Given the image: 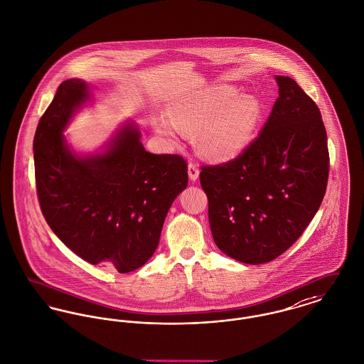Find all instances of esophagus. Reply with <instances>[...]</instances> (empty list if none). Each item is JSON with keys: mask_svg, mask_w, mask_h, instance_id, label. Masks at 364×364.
<instances>
[{"mask_svg": "<svg viewBox=\"0 0 364 364\" xmlns=\"http://www.w3.org/2000/svg\"><path fill=\"white\" fill-rule=\"evenodd\" d=\"M188 172H189V178H191V181H196V179L198 178V173H200L197 164L193 163V161H189V164H188Z\"/></svg>", "mask_w": 364, "mask_h": 364, "instance_id": "1", "label": "esophagus"}]
</instances>
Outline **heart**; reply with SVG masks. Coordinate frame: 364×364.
<instances>
[{"label": "heart", "mask_w": 364, "mask_h": 364, "mask_svg": "<svg viewBox=\"0 0 364 364\" xmlns=\"http://www.w3.org/2000/svg\"><path fill=\"white\" fill-rule=\"evenodd\" d=\"M233 87L215 85L175 102L171 122L159 120L156 129L171 142L181 132L194 134L198 151L214 161L237 157L251 141L259 120L257 99L238 97Z\"/></svg>", "instance_id": "1"}]
</instances>
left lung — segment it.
Listing matches in <instances>:
<instances>
[{
    "label": "left lung",
    "instance_id": "obj_1",
    "mask_svg": "<svg viewBox=\"0 0 364 364\" xmlns=\"http://www.w3.org/2000/svg\"><path fill=\"white\" fill-rule=\"evenodd\" d=\"M279 97L262 132L236 159L201 166L219 250L244 264L270 262L299 239L326 193L330 156L315 100L276 75Z\"/></svg>",
    "mask_w": 364,
    "mask_h": 364
}]
</instances>
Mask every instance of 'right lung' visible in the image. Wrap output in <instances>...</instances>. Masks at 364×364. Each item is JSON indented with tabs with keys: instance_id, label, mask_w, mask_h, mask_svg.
<instances>
[{
	"instance_id": "1",
	"label": "right lung",
	"mask_w": 364,
	"mask_h": 364,
	"mask_svg": "<svg viewBox=\"0 0 364 364\" xmlns=\"http://www.w3.org/2000/svg\"><path fill=\"white\" fill-rule=\"evenodd\" d=\"M88 97L84 81L66 80L40 119L33 141L37 196L49 228L74 254L128 273L156 251L171 204L188 186V163L146 151L136 127H124L103 154L74 156L62 131Z\"/></svg>"
}]
</instances>
